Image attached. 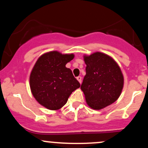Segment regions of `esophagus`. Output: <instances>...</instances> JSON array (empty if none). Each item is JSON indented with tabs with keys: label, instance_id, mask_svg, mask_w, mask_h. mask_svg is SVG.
Here are the masks:
<instances>
[{
	"label": "esophagus",
	"instance_id": "obj_1",
	"mask_svg": "<svg viewBox=\"0 0 148 148\" xmlns=\"http://www.w3.org/2000/svg\"><path fill=\"white\" fill-rule=\"evenodd\" d=\"M76 79L78 80V81H79L80 84H81V81H82V78H81V76H78V77H76Z\"/></svg>",
	"mask_w": 148,
	"mask_h": 148
}]
</instances>
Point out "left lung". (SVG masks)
<instances>
[{
	"label": "left lung",
	"instance_id": "left-lung-1",
	"mask_svg": "<svg viewBox=\"0 0 148 148\" xmlns=\"http://www.w3.org/2000/svg\"><path fill=\"white\" fill-rule=\"evenodd\" d=\"M86 74L81 86L86 102L95 110L115 102L121 94L124 78L120 67L112 58L96 52L84 56Z\"/></svg>",
	"mask_w": 148,
	"mask_h": 148
}]
</instances>
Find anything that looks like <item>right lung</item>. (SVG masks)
Returning a JSON list of instances; mask_svg holds the SVG:
<instances>
[{
  "label": "right lung",
  "mask_w": 148,
  "mask_h": 148,
  "mask_svg": "<svg viewBox=\"0 0 148 148\" xmlns=\"http://www.w3.org/2000/svg\"><path fill=\"white\" fill-rule=\"evenodd\" d=\"M74 54L51 51L38 58L30 76L33 95L40 104L50 110L60 109L73 91L80 87L72 70L65 67Z\"/></svg>",
  "instance_id": "1"
}]
</instances>
